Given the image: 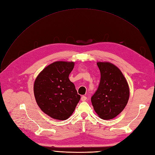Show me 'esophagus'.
I'll use <instances>...</instances> for the list:
<instances>
[{"mask_svg": "<svg viewBox=\"0 0 155 155\" xmlns=\"http://www.w3.org/2000/svg\"><path fill=\"white\" fill-rule=\"evenodd\" d=\"M87 99V97L86 96H81V100L82 101H86Z\"/></svg>", "mask_w": 155, "mask_h": 155, "instance_id": "34e87169", "label": "esophagus"}]
</instances>
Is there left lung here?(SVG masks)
<instances>
[{"instance_id":"1","label":"left lung","mask_w":155,"mask_h":155,"mask_svg":"<svg viewBox=\"0 0 155 155\" xmlns=\"http://www.w3.org/2000/svg\"><path fill=\"white\" fill-rule=\"evenodd\" d=\"M101 78L91 97L94 109L101 118L110 120L122 111L127 104L129 88L123 74L110 63L98 62Z\"/></svg>"}]
</instances>
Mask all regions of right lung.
Returning <instances> with one entry per match:
<instances>
[{
	"instance_id": "add662e5",
	"label": "right lung",
	"mask_w": 155,
	"mask_h": 155,
	"mask_svg": "<svg viewBox=\"0 0 155 155\" xmlns=\"http://www.w3.org/2000/svg\"><path fill=\"white\" fill-rule=\"evenodd\" d=\"M74 67L73 62H54L35 79L34 91L37 104L52 118L68 119L80 100L74 84L68 78Z\"/></svg>"
}]
</instances>
